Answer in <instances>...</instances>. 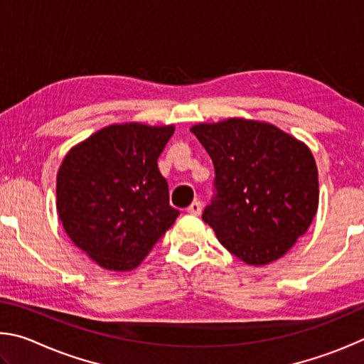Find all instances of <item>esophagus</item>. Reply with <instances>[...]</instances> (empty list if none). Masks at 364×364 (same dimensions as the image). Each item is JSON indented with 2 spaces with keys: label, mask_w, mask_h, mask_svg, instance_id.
Segmentation results:
<instances>
[{
  "label": "esophagus",
  "mask_w": 364,
  "mask_h": 364,
  "mask_svg": "<svg viewBox=\"0 0 364 364\" xmlns=\"http://www.w3.org/2000/svg\"><path fill=\"white\" fill-rule=\"evenodd\" d=\"M201 211H203V205L200 201H193L192 205L187 208V213L192 214V215H200Z\"/></svg>",
  "instance_id": "obj_1"
}]
</instances>
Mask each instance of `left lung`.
<instances>
[{"instance_id":"1","label":"left lung","mask_w":364,"mask_h":364,"mask_svg":"<svg viewBox=\"0 0 364 364\" xmlns=\"http://www.w3.org/2000/svg\"><path fill=\"white\" fill-rule=\"evenodd\" d=\"M211 156L218 190L203 220L250 265L283 257L314 220L320 190L302 140L265 121L228 118L190 127Z\"/></svg>"}]
</instances>
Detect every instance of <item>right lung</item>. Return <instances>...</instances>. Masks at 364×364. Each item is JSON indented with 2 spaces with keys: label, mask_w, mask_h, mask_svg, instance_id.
<instances>
[{
  "label": "right lung",
  "mask_w": 364,
  "mask_h": 364,
  "mask_svg": "<svg viewBox=\"0 0 364 364\" xmlns=\"http://www.w3.org/2000/svg\"><path fill=\"white\" fill-rule=\"evenodd\" d=\"M174 126L123 123L76 144L57 172V214L68 238L102 269L134 270L178 215L158 156Z\"/></svg>",
  "instance_id": "add662e5"
}]
</instances>
